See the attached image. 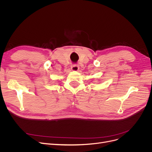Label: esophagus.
Segmentation results:
<instances>
[{
    "instance_id": "1",
    "label": "esophagus",
    "mask_w": 152,
    "mask_h": 152,
    "mask_svg": "<svg viewBox=\"0 0 152 152\" xmlns=\"http://www.w3.org/2000/svg\"><path fill=\"white\" fill-rule=\"evenodd\" d=\"M71 69L74 71H77L79 70V66L77 65H73L71 66Z\"/></svg>"
}]
</instances>
